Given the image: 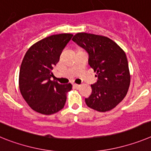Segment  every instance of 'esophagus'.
Instances as JSON below:
<instances>
[{
  "label": "esophagus",
  "instance_id": "esophagus-1",
  "mask_svg": "<svg viewBox=\"0 0 151 151\" xmlns=\"http://www.w3.org/2000/svg\"><path fill=\"white\" fill-rule=\"evenodd\" d=\"M73 86H74V88H76V89H79L80 87H81V85L77 84V83H74V84H73Z\"/></svg>",
  "mask_w": 151,
  "mask_h": 151
}]
</instances>
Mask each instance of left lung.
<instances>
[{"mask_svg":"<svg viewBox=\"0 0 151 151\" xmlns=\"http://www.w3.org/2000/svg\"><path fill=\"white\" fill-rule=\"evenodd\" d=\"M72 40L88 52L89 65L98 77L97 82L91 85V95L85 99L86 104L100 112L112 110L125 97L130 86L126 55L106 36L79 32Z\"/></svg>","mask_w":151,"mask_h":151,"instance_id":"8db88e82","label":"left lung"}]
</instances>
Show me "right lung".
Returning a JSON list of instances; mask_svg holds the SVG:
<instances>
[{"mask_svg":"<svg viewBox=\"0 0 151 151\" xmlns=\"http://www.w3.org/2000/svg\"><path fill=\"white\" fill-rule=\"evenodd\" d=\"M73 35H52L37 42L25 55L19 74V87L30 108L43 115H52L65 106L69 83L61 84L52 81V69Z\"/></svg>","mask_w":151,"mask_h":151,"instance_id":"right-lung-1","label":"right lung"}]
</instances>
